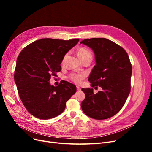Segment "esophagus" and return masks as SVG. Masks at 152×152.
Masks as SVG:
<instances>
[{
  "instance_id": "esophagus-1",
  "label": "esophagus",
  "mask_w": 152,
  "mask_h": 152,
  "mask_svg": "<svg viewBox=\"0 0 152 152\" xmlns=\"http://www.w3.org/2000/svg\"><path fill=\"white\" fill-rule=\"evenodd\" d=\"M77 91H79L81 90L80 87H79V86H77Z\"/></svg>"
}]
</instances>
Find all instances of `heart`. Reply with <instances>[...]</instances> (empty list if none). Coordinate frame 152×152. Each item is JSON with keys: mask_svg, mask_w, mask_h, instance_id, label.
Segmentation results:
<instances>
[{"mask_svg": "<svg viewBox=\"0 0 152 152\" xmlns=\"http://www.w3.org/2000/svg\"><path fill=\"white\" fill-rule=\"evenodd\" d=\"M77 54L78 56L79 57L80 60L82 59H83L87 56H91L92 54L90 50L87 49L86 48H80L77 50ZM85 78V75L84 73H72L69 76V79H70L72 82L77 84H80L82 80Z\"/></svg>", "mask_w": 152, "mask_h": 152, "instance_id": "1", "label": "heart"}]
</instances>
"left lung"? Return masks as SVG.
Returning a JSON list of instances; mask_svg holds the SVG:
<instances>
[{
  "label": "left lung",
  "mask_w": 152,
  "mask_h": 152,
  "mask_svg": "<svg viewBox=\"0 0 152 152\" xmlns=\"http://www.w3.org/2000/svg\"><path fill=\"white\" fill-rule=\"evenodd\" d=\"M93 50L96 65L88 80L91 86L102 88L94 94L93 89L82 88L86 94L82 111L88 117L103 120L117 114L123 107L131 91L132 66L126 51L121 46L104 38L82 40Z\"/></svg>",
  "instance_id": "8db88e82"
}]
</instances>
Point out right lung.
<instances>
[{
  "label": "right lung",
  "instance_id": "1",
  "mask_svg": "<svg viewBox=\"0 0 152 152\" xmlns=\"http://www.w3.org/2000/svg\"><path fill=\"white\" fill-rule=\"evenodd\" d=\"M79 41L42 39L26 45L20 53L14 77L21 102L32 115L44 120L57 117L75 93L76 86L70 82L61 80L54 87L49 80L61 71L64 56Z\"/></svg>",
  "mask_w": 152,
  "mask_h": 152
}]
</instances>
